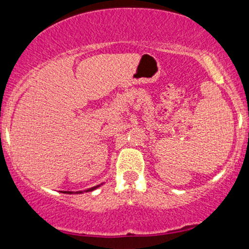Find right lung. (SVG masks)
<instances>
[{"mask_svg": "<svg viewBox=\"0 0 249 249\" xmlns=\"http://www.w3.org/2000/svg\"><path fill=\"white\" fill-rule=\"evenodd\" d=\"M99 186H101V185H98V186H93V187H91V188H88V190H87V191H84V192H91V191L96 190V188H98ZM64 193H68V194H72L73 192H70V191H64ZM76 193H83V191H79V192H76Z\"/></svg>", "mask_w": 249, "mask_h": 249, "instance_id": "add662e5", "label": "right lung"}]
</instances>
